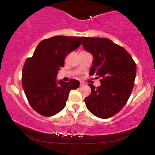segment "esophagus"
I'll return each instance as SVG.
<instances>
[{
  "mask_svg": "<svg viewBox=\"0 0 155 155\" xmlns=\"http://www.w3.org/2000/svg\"><path fill=\"white\" fill-rule=\"evenodd\" d=\"M84 85V83L83 81H80V87H83Z\"/></svg>",
  "mask_w": 155,
  "mask_h": 155,
  "instance_id": "34e87169",
  "label": "esophagus"
}]
</instances>
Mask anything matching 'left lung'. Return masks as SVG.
Segmentation results:
<instances>
[{"mask_svg": "<svg viewBox=\"0 0 155 155\" xmlns=\"http://www.w3.org/2000/svg\"><path fill=\"white\" fill-rule=\"evenodd\" d=\"M84 49L93 56L90 75L101 78V86L88 84L92 92L85 97L87 108L101 119L113 117L128 101L136 74V65L123 47L106 38L82 37Z\"/></svg>", "mask_w": 155, "mask_h": 155, "instance_id": "obj_1", "label": "left lung"}]
</instances>
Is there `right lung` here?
Masks as SVG:
<instances>
[{
	"label": "right lung",
	"instance_id": "right-lung-1",
	"mask_svg": "<svg viewBox=\"0 0 155 155\" xmlns=\"http://www.w3.org/2000/svg\"><path fill=\"white\" fill-rule=\"evenodd\" d=\"M81 37L56 35L41 41L22 69V82L31 107L44 117H51L65 108L68 94L79 81H57L67 54L81 45Z\"/></svg>",
	"mask_w": 155,
	"mask_h": 155
}]
</instances>
